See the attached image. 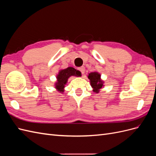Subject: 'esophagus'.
Returning a JSON list of instances; mask_svg holds the SVG:
<instances>
[{
	"label": "esophagus",
	"instance_id": "esophagus-1",
	"mask_svg": "<svg viewBox=\"0 0 156 156\" xmlns=\"http://www.w3.org/2000/svg\"><path fill=\"white\" fill-rule=\"evenodd\" d=\"M78 70H79V71H80V72H81V74H82V75H83V74H84V72H85V69H84V67L79 68H78Z\"/></svg>",
	"mask_w": 156,
	"mask_h": 156
}]
</instances>
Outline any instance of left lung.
Listing matches in <instances>:
<instances>
[{
	"instance_id": "1",
	"label": "left lung",
	"mask_w": 156,
	"mask_h": 156,
	"mask_svg": "<svg viewBox=\"0 0 156 156\" xmlns=\"http://www.w3.org/2000/svg\"><path fill=\"white\" fill-rule=\"evenodd\" d=\"M100 74L97 72L90 73L88 75V79L90 81L91 86L94 88V91L98 92L99 89L103 87V81L100 79Z\"/></svg>"
}]
</instances>
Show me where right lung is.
<instances>
[{
    "label": "right lung",
    "mask_w": 156,
    "mask_h": 156,
    "mask_svg": "<svg viewBox=\"0 0 156 156\" xmlns=\"http://www.w3.org/2000/svg\"><path fill=\"white\" fill-rule=\"evenodd\" d=\"M72 75H75V76L79 77L80 76V73L79 71L74 69L73 68L69 67L65 69L61 70L57 75V83L56 84V88H57L60 92L64 91V85L67 83L68 79L72 76Z\"/></svg>",
    "instance_id": "1"
}]
</instances>
